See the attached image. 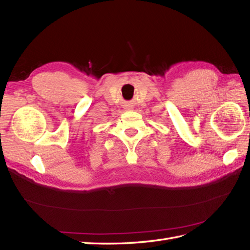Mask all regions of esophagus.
Segmentation results:
<instances>
[{
	"label": "esophagus",
	"mask_w": 250,
	"mask_h": 250,
	"mask_svg": "<svg viewBox=\"0 0 250 250\" xmlns=\"http://www.w3.org/2000/svg\"><path fill=\"white\" fill-rule=\"evenodd\" d=\"M131 108H132V107H131L130 105H125V109H126V110H130Z\"/></svg>",
	"instance_id": "1"
}]
</instances>
